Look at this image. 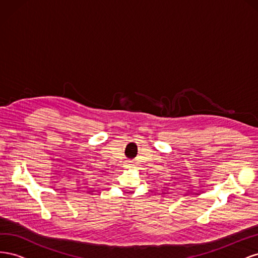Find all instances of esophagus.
<instances>
[{
  "label": "esophagus",
  "mask_w": 258,
  "mask_h": 258,
  "mask_svg": "<svg viewBox=\"0 0 258 258\" xmlns=\"http://www.w3.org/2000/svg\"><path fill=\"white\" fill-rule=\"evenodd\" d=\"M128 167H131V165H128Z\"/></svg>",
  "instance_id": "1"
}]
</instances>
